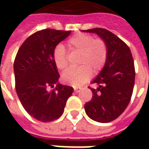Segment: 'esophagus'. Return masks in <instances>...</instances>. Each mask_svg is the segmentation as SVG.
<instances>
[{
	"label": "esophagus",
	"instance_id": "obj_1",
	"mask_svg": "<svg viewBox=\"0 0 149 149\" xmlns=\"http://www.w3.org/2000/svg\"><path fill=\"white\" fill-rule=\"evenodd\" d=\"M74 91L75 93H79L80 91V89L79 88H77V87H74Z\"/></svg>",
	"mask_w": 149,
	"mask_h": 149
}]
</instances>
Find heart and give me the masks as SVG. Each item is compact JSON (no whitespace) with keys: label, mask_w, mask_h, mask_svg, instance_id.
Listing matches in <instances>:
<instances>
[{"label":"heart","mask_w":149,"mask_h":149,"mask_svg":"<svg viewBox=\"0 0 149 149\" xmlns=\"http://www.w3.org/2000/svg\"><path fill=\"white\" fill-rule=\"evenodd\" d=\"M70 49L80 52L77 68H70L62 74L64 83L73 86H80L89 79L92 71L97 73L103 69L107 58V47L102 39H94L91 35L76 33L67 41ZM53 58L56 66L64 70L67 66V54L65 47L58 44L53 51Z\"/></svg>","instance_id":"b5f03b06"}]
</instances>
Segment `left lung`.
<instances>
[{
    "instance_id": "1",
    "label": "left lung",
    "mask_w": 149,
    "mask_h": 149,
    "mask_svg": "<svg viewBox=\"0 0 149 149\" xmlns=\"http://www.w3.org/2000/svg\"><path fill=\"white\" fill-rule=\"evenodd\" d=\"M96 33L107 47V62L98 76L91 82L92 99L84 105L86 115L100 123H108L123 113L130 102L135 83V66L129 47L106 29L83 30Z\"/></svg>"
}]
</instances>
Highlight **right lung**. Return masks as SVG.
Segmentation results:
<instances>
[{"label":"right lung","instance_id":"add662e5","mask_svg":"<svg viewBox=\"0 0 149 149\" xmlns=\"http://www.w3.org/2000/svg\"><path fill=\"white\" fill-rule=\"evenodd\" d=\"M71 31L45 29L29 36L19 48L13 64L15 87L29 116L42 122L58 119L74 89L58 83L54 49ZM54 87L51 91L48 87Z\"/></svg>","mask_w":149,"mask_h":149}]
</instances>
